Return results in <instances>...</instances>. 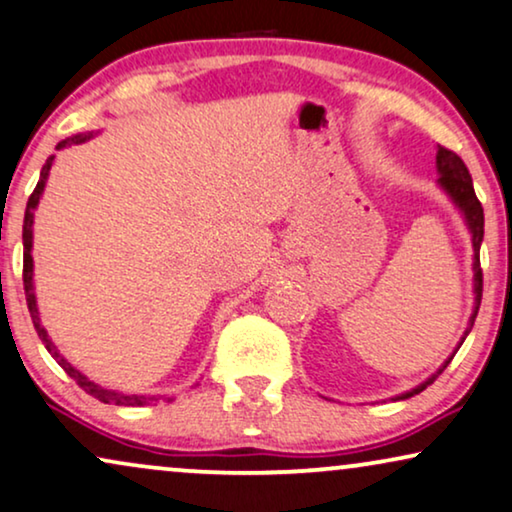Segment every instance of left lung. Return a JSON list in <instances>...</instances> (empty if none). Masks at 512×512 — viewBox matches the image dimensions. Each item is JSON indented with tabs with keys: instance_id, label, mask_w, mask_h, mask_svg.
<instances>
[{
	"instance_id": "left-lung-1",
	"label": "left lung",
	"mask_w": 512,
	"mask_h": 512,
	"mask_svg": "<svg viewBox=\"0 0 512 512\" xmlns=\"http://www.w3.org/2000/svg\"><path fill=\"white\" fill-rule=\"evenodd\" d=\"M435 166H438V185L445 189L449 199L454 201V206L461 210L463 217H466V224L470 229V236H473V292H475V309H473V316L468 320V327L466 332H463L461 337V344L463 339L468 337L470 327L475 323V316H478V309H480V302H482V269H480V245H482V236H485V213H482V203L478 201V196H475V189H473V180H470V173L466 168V163L461 161L459 154H454L452 149H445L438 145V156H435ZM459 344V346H461ZM456 346V349H459ZM454 358V353L445 360V365L440 367L438 372L431 374L424 384H419L417 388H412V391H407L403 395H398V400H405V398H412V395H417L424 391L426 386H431L435 379H438V374H442V370L449 365V360Z\"/></svg>"
}]
</instances>
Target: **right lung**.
<instances>
[{
	"label": "right lung",
	"mask_w": 512,
	"mask_h": 512,
	"mask_svg": "<svg viewBox=\"0 0 512 512\" xmlns=\"http://www.w3.org/2000/svg\"><path fill=\"white\" fill-rule=\"evenodd\" d=\"M93 138V131L91 133H79V135H72V138H67L63 142H58V149H63L67 145H79V142H86ZM51 163H53V156H49L44 163L42 173H39V182L37 187H34V192L30 199H27V208H25V220H23V285H25V299H27V309H30V316H32V323H34V330H37L39 339H42V344L46 346V351L51 353L53 358H56V363L63 367V370L70 374V377L77 381V384L84 388L88 395H93V398H98L100 403H114V405H131V407H140V405H147L152 403V400H159L156 395H126V393H119V391H112V388H105L100 384H95L86 377V374H81L77 367H72L67 360L60 356V351L53 346V342L49 339V332L44 330L42 325V318H39V309H37V297H34V281H32V224H34V208H37L39 199H42V192L46 187V180H49V170H51ZM170 400V398H168Z\"/></svg>",
	"instance_id": "obj_1"
}]
</instances>
